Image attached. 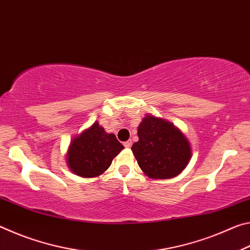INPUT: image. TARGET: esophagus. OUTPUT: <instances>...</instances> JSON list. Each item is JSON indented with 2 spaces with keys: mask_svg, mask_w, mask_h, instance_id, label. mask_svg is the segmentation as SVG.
<instances>
[{
  "mask_svg": "<svg viewBox=\"0 0 250 250\" xmlns=\"http://www.w3.org/2000/svg\"><path fill=\"white\" fill-rule=\"evenodd\" d=\"M131 145H132V141H131V140H128V141H125V142L124 143V146H125V147H128V149L131 146Z\"/></svg>",
  "mask_w": 250,
  "mask_h": 250,
  "instance_id": "esophagus-1",
  "label": "esophagus"
}]
</instances>
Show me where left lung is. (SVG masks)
Segmentation results:
<instances>
[{
	"instance_id": "8db88e82",
	"label": "left lung",
	"mask_w": 250,
	"mask_h": 250,
	"mask_svg": "<svg viewBox=\"0 0 250 250\" xmlns=\"http://www.w3.org/2000/svg\"><path fill=\"white\" fill-rule=\"evenodd\" d=\"M139 141L131 150L139 167L153 180L172 179L188 167L191 145L184 133L170 121L146 115L138 126Z\"/></svg>"
}]
</instances>
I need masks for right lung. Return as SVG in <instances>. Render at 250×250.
Here are the masks:
<instances>
[{
	"label": "right lung",
	"instance_id": "obj_1",
	"mask_svg": "<svg viewBox=\"0 0 250 250\" xmlns=\"http://www.w3.org/2000/svg\"><path fill=\"white\" fill-rule=\"evenodd\" d=\"M125 149L113 133H107L95 121L75 135L66 153V163L74 174L84 179L98 177L108 170L115 156Z\"/></svg>",
	"mask_w": 250,
	"mask_h": 250
}]
</instances>
